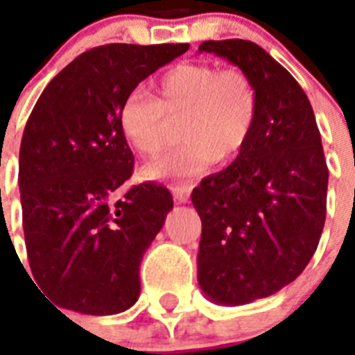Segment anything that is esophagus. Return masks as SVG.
I'll list each match as a JSON object with an SVG mask.
<instances>
[{"label": "esophagus", "instance_id": "esophagus-1", "mask_svg": "<svg viewBox=\"0 0 355 355\" xmlns=\"http://www.w3.org/2000/svg\"><path fill=\"white\" fill-rule=\"evenodd\" d=\"M171 191H173V197H175L178 202H188L191 186H189V184H178V186H173Z\"/></svg>", "mask_w": 355, "mask_h": 355}]
</instances>
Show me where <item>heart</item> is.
Returning <instances> with one entry per match:
<instances>
[{"instance_id":"obj_1","label":"heart","mask_w":355,"mask_h":355,"mask_svg":"<svg viewBox=\"0 0 355 355\" xmlns=\"http://www.w3.org/2000/svg\"><path fill=\"white\" fill-rule=\"evenodd\" d=\"M259 116V96L247 71L236 66L184 62L167 69L144 90L127 94L119 107L123 136L139 155L155 156L169 139V121H178L184 139L177 149L144 169L149 180H177L230 162L247 149Z\"/></svg>"}]
</instances>
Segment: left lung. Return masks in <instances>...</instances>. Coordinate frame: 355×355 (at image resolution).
Masks as SVG:
<instances>
[{
  "label": "left lung",
  "mask_w": 355,
  "mask_h": 355,
  "mask_svg": "<svg viewBox=\"0 0 355 355\" xmlns=\"http://www.w3.org/2000/svg\"><path fill=\"white\" fill-rule=\"evenodd\" d=\"M247 71L259 116L247 149L200 180L199 284L214 302L241 306L275 295L313 258L326 219L328 166L313 108L295 77L250 40H208Z\"/></svg>",
  "instance_id": "obj_1"
}]
</instances>
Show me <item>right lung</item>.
Segmentation results:
<instances>
[{
	"label": "right lung",
	"mask_w": 355,
	"mask_h": 355,
	"mask_svg": "<svg viewBox=\"0 0 355 355\" xmlns=\"http://www.w3.org/2000/svg\"><path fill=\"white\" fill-rule=\"evenodd\" d=\"M189 44H107L71 60L38 97L19 147L31 270L60 308L121 313L139 297V263L164 227L166 186L125 189L134 155L118 123L127 94Z\"/></svg>",
	"instance_id": "add662e5"
}]
</instances>
